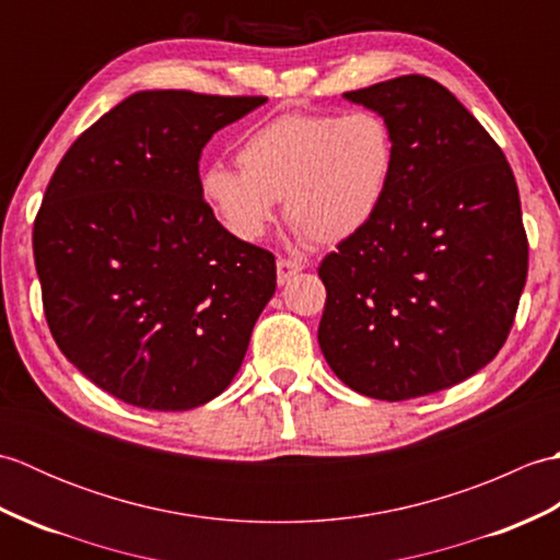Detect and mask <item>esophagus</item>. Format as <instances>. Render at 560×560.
Returning <instances> with one entry per match:
<instances>
[{"mask_svg":"<svg viewBox=\"0 0 560 560\" xmlns=\"http://www.w3.org/2000/svg\"><path fill=\"white\" fill-rule=\"evenodd\" d=\"M303 269V265L301 261H293V259H279L277 261V281L281 283H287L291 277H295V273H299Z\"/></svg>","mask_w":560,"mask_h":560,"instance_id":"34e87169","label":"esophagus"}]
</instances>
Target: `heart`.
<instances>
[{
  "label": "heart",
  "mask_w": 560,
  "mask_h": 560,
  "mask_svg": "<svg viewBox=\"0 0 560 560\" xmlns=\"http://www.w3.org/2000/svg\"><path fill=\"white\" fill-rule=\"evenodd\" d=\"M237 165L211 163L199 195L233 237L257 243L283 199L301 241L323 245L359 235L383 209L397 165V141L375 110L291 113L255 127Z\"/></svg>",
  "instance_id": "b5f03b06"
}]
</instances>
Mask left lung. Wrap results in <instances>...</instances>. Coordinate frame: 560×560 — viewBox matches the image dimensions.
Returning a JSON list of instances; mask_svg holds the SVG:
<instances>
[{"label":"left lung","instance_id":"obj_1","mask_svg":"<svg viewBox=\"0 0 560 560\" xmlns=\"http://www.w3.org/2000/svg\"><path fill=\"white\" fill-rule=\"evenodd\" d=\"M375 110L397 165L371 225L319 265L317 341L343 385L404 401L479 373L505 343L527 281V235L501 147L438 81L343 93Z\"/></svg>","mask_w":560,"mask_h":560}]
</instances>
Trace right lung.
<instances>
[{"mask_svg":"<svg viewBox=\"0 0 560 560\" xmlns=\"http://www.w3.org/2000/svg\"><path fill=\"white\" fill-rule=\"evenodd\" d=\"M261 96L137 91L59 161L33 225L47 325L93 385L149 411L207 404L277 291L267 249L199 195L207 141Z\"/></svg>","mask_w":560,"mask_h":560,"instance_id":"add662e5","label":"right lung"}]
</instances>
